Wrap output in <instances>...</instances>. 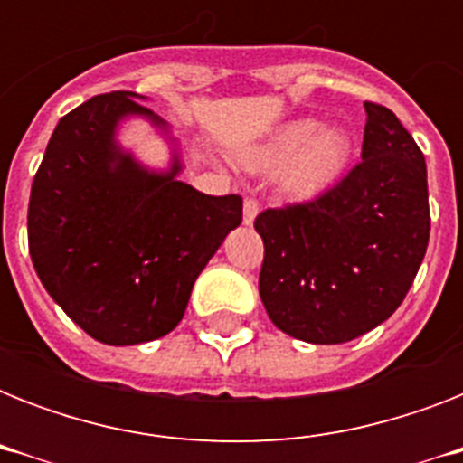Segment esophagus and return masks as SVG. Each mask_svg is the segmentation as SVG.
<instances>
[{
    "label": "esophagus",
    "mask_w": 463,
    "mask_h": 463,
    "mask_svg": "<svg viewBox=\"0 0 463 463\" xmlns=\"http://www.w3.org/2000/svg\"><path fill=\"white\" fill-rule=\"evenodd\" d=\"M257 213H260V202H257V199H252V196H247L245 203H242V221H245L247 225H252V221L257 218Z\"/></svg>",
    "instance_id": "esophagus-1"
}]
</instances>
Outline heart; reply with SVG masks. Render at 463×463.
I'll use <instances>...</instances> for the list:
<instances>
[{
    "label": "heart",
    "mask_w": 463,
    "mask_h": 463,
    "mask_svg": "<svg viewBox=\"0 0 463 463\" xmlns=\"http://www.w3.org/2000/svg\"><path fill=\"white\" fill-rule=\"evenodd\" d=\"M247 167L276 173L286 167V189L296 196H312L336 180L348 160V139L324 129L315 119H293L274 137L242 156Z\"/></svg>",
    "instance_id": "heart-1"
}]
</instances>
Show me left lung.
<instances>
[{
  "label": "left lung",
  "mask_w": 463,
  "mask_h": 463,
  "mask_svg": "<svg viewBox=\"0 0 463 463\" xmlns=\"http://www.w3.org/2000/svg\"><path fill=\"white\" fill-rule=\"evenodd\" d=\"M360 163L303 203L261 211L260 296L307 344L363 336L403 303L430 240L428 173L396 115L365 103Z\"/></svg>",
  "instance_id": "1"
}]
</instances>
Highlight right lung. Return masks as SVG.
Here are the masks:
<instances>
[{"label": "right lung", "instance_id": "right-lung-1", "mask_svg": "<svg viewBox=\"0 0 463 463\" xmlns=\"http://www.w3.org/2000/svg\"><path fill=\"white\" fill-rule=\"evenodd\" d=\"M132 90L60 119L28 202V250L52 300L100 344L134 345L180 324L196 276L242 221V196L196 192L115 144L127 115L160 122Z\"/></svg>", "mask_w": 463, "mask_h": 463}]
</instances>
